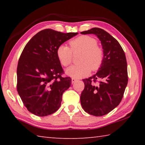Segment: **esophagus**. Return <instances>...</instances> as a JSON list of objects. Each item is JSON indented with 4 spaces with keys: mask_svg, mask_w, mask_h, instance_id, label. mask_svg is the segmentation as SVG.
<instances>
[{
    "mask_svg": "<svg viewBox=\"0 0 145 145\" xmlns=\"http://www.w3.org/2000/svg\"><path fill=\"white\" fill-rule=\"evenodd\" d=\"M77 79H76V78H72V84L73 83H74L75 82H76L77 81Z\"/></svg>",
    "mask_w": 145,
    "mask_h": 145,
    "instance_id": "obj_1",
    "label": "esophagus"
}]
</instances>
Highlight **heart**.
Returning a JSON list of instances; mask_svg holds the SVG:
<instances>
[{"mask_svg":"<svg viewBox=\"0 0 145 145\" xmlns=\"http://www.w3.org/2000/svg\"><path fill=\"white\" fill-rule=\"evenodd\" d=\"M70 47L60 45L56 50V56L61 65L67 67L72 62L73 52H82L80 64L72 65L67 68L66 73L74 78H80L89 75L91 70H98L104 61V50L98 46V41L90 36H78L69 42Z\"/></svg>","mask_w":145,"mask_h":145,"instance_id":"b5f03b06","label":"heart"}]
</instances>
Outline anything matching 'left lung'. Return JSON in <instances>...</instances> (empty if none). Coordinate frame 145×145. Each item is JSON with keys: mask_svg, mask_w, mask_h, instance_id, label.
I'll return each instance as SVG.
<instances>
[{"mask_svg": "<svg viewBox=\"0 0 145 145\" xmlns=\"http://www.w3.org/2000/svg\"><path fill=\"white\" fill-rule=\"evenodd\" d=\"M81 34L97 36L104 57L96 74L83 79L84 89L80 95V103L88 114L104 116L117 107L123 97L128 83L125 54L118 41L104 29L94 27Z\"/></svg>", "mask_w": 145, "mask_h": 145, "instance_id": "left-lung-1", "label": "left lung"}]
</instances>
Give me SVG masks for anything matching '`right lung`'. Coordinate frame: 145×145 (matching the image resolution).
Returning <instances> with one entry per match:
<instances>
[{
  "label": "right lung",
  "mask_w": 145,
  "mask_h": 145,
  "mask_svg": "<svg viewBox=\"0 0 145 145\" xmlns=\"http://www.w3.org/2000/svg\"><path fill=\"white\" fill-rule=\"evenodd\" d=\"M51 29L35 34L26 44L17 67V91L31 113L45 116L57 111L62 96L72 79L63 77V68L56 56L59 46L77 35Z\"/></svg>",
  "instance_id": "1"
}]
</instances>
